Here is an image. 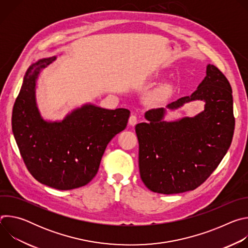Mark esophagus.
Instances as JSON below:
<instances>
[{
  "instance_id": "esophagus-1",
  "label": "esophagus",
  "mask_w": 248,
  "mask_h": 248,
  "mask_svg": "<svg viewBox=\"0 0 248 248\" xmlns=\"http://www.w3.org/2000/svg\"><path fill=\"white\" fill-rule=\"evenodd\" d=\"M137 121H138V117L135 115H131L128 119V124L130 125H135L137 124Z\"/></svg>"
}]
</instances>
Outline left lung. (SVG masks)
<instances>
[{
  "label": "left lung",
  "mask_w": 248,
  "mask_h": 248,
  "mask_svg": "<svg viewBox=\"0 0 248 248\" xmlns=\"http://www.w3.org/2000/svg\"><path fill=\"white\" fill-rule=\"evenodd\" d=\"M232 93L224 74L208 64L197 90L168 105L170 109H178L186 103L202 100L203 112L170 123L163 121V108L146 112L149 123L136 124L135 132L140 178L150 190L162 194L193 190L217 169L231 146L234 130Z\"/></svg>",
  "instance_id": "8db88e82"
}]
</instances>
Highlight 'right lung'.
<instances>
[{
	"label": "right lung",
	"mask_w": 248,
	"mask_h": 248,
	"mask_svg": "<svg viewBox=\"0 0 248 248\" xmlns=\"http://www.w3.org/2000/svg\"><path fill=\"white\" fill-rule=\"evenodd\" d=\"M56 60L42 59L25 74L14 105L12 126L22 160L39 183L59 190L87 185L96 175L111 139L126 127L127 109L84 105L62 122H45L35 101L40 70Z\"/></svg>",
	"instance_id": "add662e5"
}]
</instances>
